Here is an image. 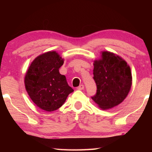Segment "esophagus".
<instances>
[{
  "mask_svg": "<svg viewBox=\"0 0 152 152\" xmlns=\"http://www.w3.org/2000/svg\"><path fill=\"white\" fill-rule=\"evenodd\" d=\"M84 88V86L83 85V84H80L78 88H77V89L78 90H80V91H81V90H83Z\"/></svg>",
  "mask_w": 152,
  "mask_h": 152,
  "instance_id": "esophagus-1",
  "label": "esophagus"
}]
</instances>
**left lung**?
Returning a JSON list of instances; mask_svg holds the SVG:
<instances>
[{
  "instance_id": "1",
  "label": "left lung",
  "mask_w": 152,
  "mask_h": 152,
  "mask_svg": "<svg viewBox=\"0 0 152 152\" xmlns=\"http://www.w3.org/2000/svg\"><path fill=\"white\" fill-rule=\"evenodd\" d=\"M94 61V80L96 94L92 97L102 110L117 106L124 101L132 85L131 68L127 61L110 51H101Z\"/></svg>"
}]
</instances>
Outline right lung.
I'll use <instances>...</instances> for the list:
<instances>
[{"mask_svg": "<svg viewBox=\"0 0 152 152\" xmlns=\"http://www.w3.org/2000/svg\"><path fill=\"white\" fill-rule=\"evenodd\" d=\"M64 59L56 51H50L35 58L25 76V89L31 99L45 111L58 109L74 91L66 76L59 72Z\"/></svg>", "mask_w": 152, "mask_h": 152, "instance_id": "1", "label": "right lung"}]
</instances>
